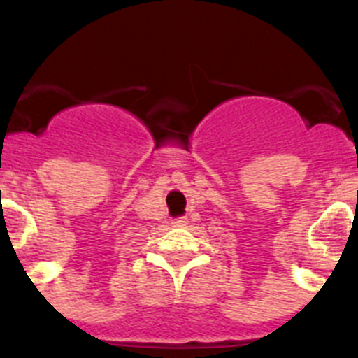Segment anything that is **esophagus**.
Listing matches in <instances>:
<instances>
[{"instance_id": "esophagus-1", "label": "esophagus", "mask_w": 358, "mask_h": 358, "mask_svg": "<svg viewBox=\"0 0 358 358\" xmlns=\"http://www.w3.org/2000/svg\"><path fill=\"white\" fill-rule=\"evenodd\" d=\"M186 224H188V218H185V217L173 218V220H172V226L173 227H185Z\"/></svg>"}]
</instances>
